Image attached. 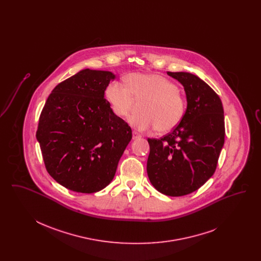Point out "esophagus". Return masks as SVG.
<instances>
[{
	"label": "esophagus",
	"instance_id": "esophagus-1",
	"mask_svg": "<svg viewBox=\"0 0 261 261\" xmlns=\"http://www.w3.org/2000/svg\"><path fill=\"white\" fill-rule=\"evenodd\" d=\"M132 138H133V140H136V139H140L141 138V135H139L137 132L135 131H133V133H132Z\"/></svg>",
	"mask_w": 261,
	"mask_h": 261
}]
</instances>
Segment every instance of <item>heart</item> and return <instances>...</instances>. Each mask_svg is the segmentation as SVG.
<instances>
[{
    "label": "heart",
    "mask_w": 261,
    "mask_h": 261,
    "mask_svg": "<svg viewBox=\"0 0 261 261\" xmlns=\"http://www.w3.org/2000/svg\"><path fill=\"white\" fill-rule=\"evenodd\" d=\"M124 83L111 82L105 96L118 117H126L133 108L135 99H147L142 113L129 117V123L139 132L158 128L162 133L174 129L185 113V99L179 89L167 78L154 73H131Z\"/></svg>",
    "instance_id": "obj_1"
}]
</instances>
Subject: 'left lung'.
<instances>
[{
  "mask_svg": "<svg viewBox=\"0 0 261 261\" xmlns=\"http://www.w3.org/2000/svg\"><path fill=\"white\" fill-rule=\"evenodd\" d=\"M167 74L183 85L187 110L172 132L162 139H148L147 172L159 192L181 197L197 191L215 172L225 137L223 106L197 75Z\"/></svg>",
  "mask_w": 261,
  "mask_h": 261,
  "instance_id": "obj_1",
  "label": "left lung"
}]
</instances>
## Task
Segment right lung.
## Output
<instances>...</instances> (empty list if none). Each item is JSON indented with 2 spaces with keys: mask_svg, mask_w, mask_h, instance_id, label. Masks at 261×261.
Instances as JSON below:
<instances>
[{
  "mask_svg": "<svg viewBox=\"0 0 261 261\" xmlns=\"http://www.w3.org/2000/svg\"><path fill=\"white\" fill-rule=\"evenodd\" d=\"M115 75L83 69L57 85L41 112L36 138L47 171L62 186L91 194L108 186L132 130L105 99Z\"/></svg>",
  "mask_w": 261,
  "mask_h": 261,
  "instance_id": "right-lung-1",
  "label": "right lung"
}]
</instances>
